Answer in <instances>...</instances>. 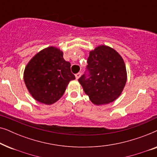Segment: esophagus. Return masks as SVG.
<instances>
[{"label":"esophagus","instance_id":"esophagus-1","mask_svg":"<svg viewBox=\"0 0 157 157\" xmlns=\"http://www.w3.org/2000/svg\"><path fill=\"white\" fill-rule=\"evenodd\" d=\"M81 73H78V74H76V75H75V76H76V79H78L79 78H80V76H81Z\"/></svg>","mask_w":157,"mask_h":157}]
</instances>
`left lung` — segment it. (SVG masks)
I'll return each instance as SVG.
<instances>
[{"instance_id": "obj_1", "label": "left lung", "mask_w": 157, "mask_h": 157, "mask_svg": "<svg viewBox=\"0 0 157 157\" xmlns=\"http://www.w3.org/2000/svg\"><path fill=\"white\" fill-rule=\"evenodd\" d=\"M87 62L89 78L84 74L78 81L91 101L103 105L119 98L127 79L121 55L111 47L101 45L90 51Z\"/></svg>"}]
</instances>
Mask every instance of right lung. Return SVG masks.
<instances>
[{
    "instance_id": "obj_1",
    "label": "right lung",
    "mask_w": 157,
    "mask_h": 157,
    "mask_svg": "<svg viewBox=\"0 0 157 157\" xmlns=\"http://www.w3.org/2000/svg\"><path fill=\"white\" fill-rule=\"evenodd\" d=\"M57 47L43 49L30 60L23 73L27 89L34 99L46 105L54 104L63 95L75 76L71 63Z\"/></svg>"
}]
</instances>
